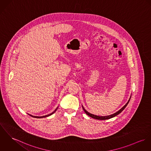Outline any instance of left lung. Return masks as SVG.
<instances>
[{"label":"left lung","mask_w":151,"mask_h":151,"mask_svg":"<svg viewBox=\"0 0 151 151\" xmlns=\"http://www.w3.org/2000/svg\"><path fill=\"white\" fill-rule=\"evenodd\" d=\"M130 98H131V97H130V99H129V101H127V103L124 106V107L121 109V110H119L118 111H117L116 112H115V114H112V115H109V116H97V115H93V114H91V113H89V112H88V111H86V110L84 109V108L82 107V109H83V111H85V112L88 115V116H89L90 117H91V118H94V119H98V120H106V119H110V118H113V117H114V116H116L117 115H118V114H119L123 110L126 108V107L127 106V105L128 104V103H129V101H130Z\"/></svg>","instance_id":"left-lung-1"}]
</instances>
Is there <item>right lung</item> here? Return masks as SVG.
I'll return each mask as SVG.
<instances>
[{
    "label": "right lung",
    "mask_w": 151,
    "mask_h": 151,
    "mask_svg": "<svg viewBox=\"0 0 151 151\" xmlns=\"http://www.w3.org/2000/svg\"><path fill=\"white\" fill-rule=\"evenodd\" d=\"M58 109V108H57ZM57 109H56V110L54 111V112H52L51 114H50L49 115H45V116H33V115H30L31 116H32V117H33V118H45V117H47V116H50L51 115H52V114H53L54 112H55V111H56L57 110Z\"/></svg>",
    "instance_id": "right-lung-1"
}]
</instances>
